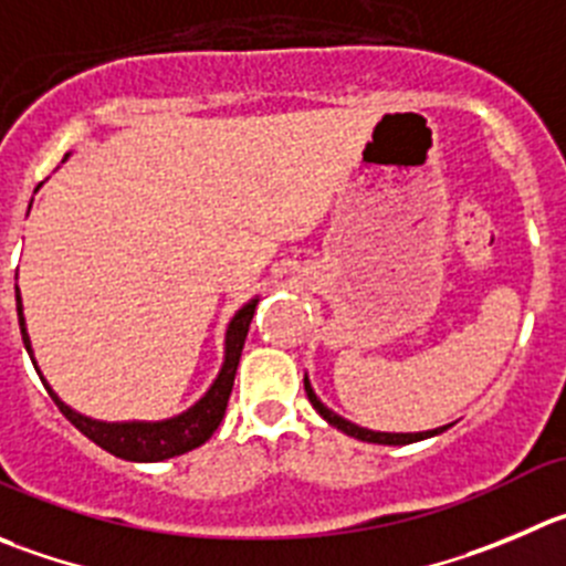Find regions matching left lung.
<instances>
[{"label":"left lung","instance_id":"1","mask_svg":"<svg viewBox=\"0 0 566 566\" xmlns=\"http://www.w3.org/2000/svg\"><path fill=\"white\" fill-rule=\"evenodd\" d=\"M305 395H308L311 406L316 408V413H319L322 419H325L327 424H333L336 430H342V433L353 436V439H360V441H369V444H391V448H400V444H411V441H422V439H430V436H439L444 433V430L450 428V424H441V428H433V430H419V433H386V430H369V428H360V424L349 422V419L338 417L336 411H331V408L325 406V402L316 397L314 386H311L308 375H305Z\"/></svg>","mask_w":566,"mask_h":566}]
</instances>
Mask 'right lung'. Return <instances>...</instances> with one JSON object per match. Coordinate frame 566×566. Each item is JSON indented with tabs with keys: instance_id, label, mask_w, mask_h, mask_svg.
<instances>
[{
	"instance_id": "obj_1",
	"label": "right lung",
	"mask_w": 566,
	"mask_h": 566,
	"mask_svg": "<svg viewBox=\"0 0 566 566\" xmlns=\"http://www.w3.org/2000/svg\"><path fill=\"white\" fill-rule=\"evenodd\" d=\"M38 191V188H35ZM32 206V202H30ZM258 303L261 297H252L250 303L241 305L233 314V319L228 322V331H224V358L219 375L213 378V384L208 386V391L193 402L191 408H186L182 413L169 419H158V422H149V419H130V422H105V419L85 417V413L74 411L72 406L61 400L55 395L46 378L41 375L38 367L35 353H32L30 333H27V319H24V305H21L19 286H15V311H19V325H21V338H24V347L32 358V367H35L38 378L44 380L46 391L55 400V406L61 408L63 417L74 424L83 436H88L94 444H99L102 450H107L116 459L125 461H166L175 459V455L188 453V450L206 444L213 436V430L219 428L224 417V408H228L230 391H233L235 369H239L241 349H244V338L250 333V322L255 316Z\"/></svg>"
}]
</instances>
